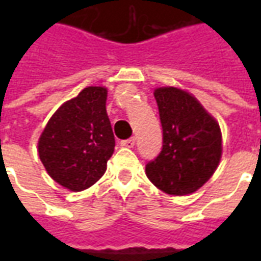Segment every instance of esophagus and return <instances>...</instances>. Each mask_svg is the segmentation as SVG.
I'll use <instances>...</instances> for the list:
<instances>
[{"label":"esophagus","instance_id":"obj_1","mask_svg":"<svg viewBox=\"0 0 261 261\" xmlns=\"http://www.w3.org/2000/svg\"><path fill=\"white\" fill-rule=\"evenodd\" d=\"M134 145H136V138H128V140H123L121 141V147L133 148Z\"/></svg>","mask_w":261,"mask_h":261}]
</instances>
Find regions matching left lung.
<instances>
[{
    "instance_id": "8db88e82",
    "label": "left lung",
    "mask_w": 261,
    "mask_h": 261,
    "mask_svg": "<svg viewBox=\"0 0 261 261\" xmlns=\"http://www.w3.org/2000/svg\"><path fill=\"white\" fill-rule=\"evenodd\" d=\"M164 131V145L145 165L159 190L172 196L194 193L214 175L222 153L219 124L189 92L173 86L153 92Z\"/></svg>"
}]
</instances>
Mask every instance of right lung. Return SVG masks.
Here are the masks:
<instances>
[{
	"label": "right lung",
	"mask_w": 261,
	"mask_h": 261,
	"mask_svg": "<svg viewBox=\"0 0 261 261\" xmlns=\"http://www.w3.org/2000/svg\"><path fill=\"white\" fill-rule=\"evenodd\" d=\"M108 89L88 86L61 105L39 138L47 173L71 192L85 190L106 172L114 136L106 113Z\"/></svg>",
	"instance_id": "obj_1"
}]
</instances>
